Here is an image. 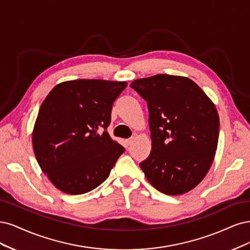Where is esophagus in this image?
Returning a JSON list of instances; mask_svg holds the SVG:
<instances>
[{
  "mask_svg": "<svg viewBox=\"0 0 250 250\" xmlns=\"http://www.w3.org/2000/svg\"><path fill=\"white\" fill-rule=\"evenodd\" d=\"M133 141H134V138H128V139H126V140H125L126 146H131V144L133 143Z\"/></svg>",
  "mask_w": 250,
  "mask_h": 250,
  "instance_id": "esophagus-1",
  "label": "esophagus"
}]
</instances>
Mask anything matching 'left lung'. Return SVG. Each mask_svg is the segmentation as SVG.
<instances>
[{
  "mask_svg": "<svg viewBox=\"0 0 250 250\" xmlns=\"http://www.w3.org/2000/svg\"><path fill=\"white\" fill-rule=\"evenodd\" d=\"M147 103L151 151L140 167L167 195L187 193L204 180L215 157L219 116L213 102L192 80L170 75L131 84Z\"/></svg>",
  "mask_w": 250,
  "mask_h": 250,
  "instance_id": "8db88e82",
  "label": "left lung"
}]
</instances>
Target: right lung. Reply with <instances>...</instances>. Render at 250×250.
Segmentation results:
<instances>
[{
    "label": "right lung",
    "instance_id": "obj_1",
    "mask_svg": "<svg viewBox=\"0 0 250 250\" xmlns=\"http://www.w3.org/2000/svg\"><path fill=\"white\" fill-rule=\"evenodd\" d=\"M126 85L75 80L56 85L47 94L32 142L40 168L56 188L67 194H84L107 180L125 151L107 127L113 103Z\"/></svg>",
    "mask_w": 250,
    "mask_h": 250
}]
</instances>
